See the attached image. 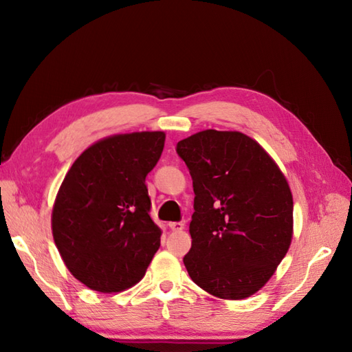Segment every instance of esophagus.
<instances>
[{
  "label": "esophagus",
  "mask_w": 352,
  "mask_h": 352,
  "mask_svg": "<svg viewBox=\"0 0 352 352\" xmlns=\"http://www.w3.org/2000/svg\"><path fill=\"white\" fill-rule=\"evenodd\" d=\"M169 230L182 231V230H184V223L183 222H169Z\"/></svg>",
  "instance_id": "esophagus-1"
}]
</instances>
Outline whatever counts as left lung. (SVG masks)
<instances>
[{
  "label": "left lung",
  "instance_id": "obj_1",
  "mask_svg": "<svg viewBox=\"0 0 352 352\" xmlns=\"http://www.w3.org/2000/svg\"><path fill=\"white\" fill-rule=\"evenodd\" d=\"M195 199L183 261L193 283L222 300L265 286L286 256L294 201L286 178L256 140L206 130L177 144Z\"/></svg>",
  "mask_w": 352,
  "mask_h": 352
}]
</instances>
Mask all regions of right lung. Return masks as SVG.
Segmentation results:
<instances>
[{
    "instance_id": "obj_1",
    "label": "right lung",
    "mask_w": 352,
    "mask_h": 352,
    "mask_svg": "<svg viewBox=\"0 0 352 352\" xmlns=\"http://www.w3.org/2000/svg\"><path fill=\"white\" fill-rule=\"evenodd\" d=\"M163 146V131L102 139L74 162L58 189L52 236L66 267L92 290L134 286L159 250L145 178Z\"/></svg>"
}]
</instances>
